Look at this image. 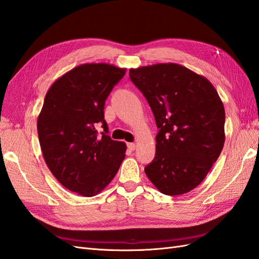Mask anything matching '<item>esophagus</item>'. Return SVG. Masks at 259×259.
Here are the masks:
<instances>
[{"label":"esophagus","instance_id":"esophagus-1","mask_svg":"<svg viewBox=\"0 0 259 259\" xmlns=\"http://www.w3.org/2000/svg\"><path fill=\"white\" fill-rule=\"evenodd\" d=\"M127 148H128V150L133 151V150H135V149H136V145L133 144V143H128L127 144Z\"/></svg>","mask_w":259,"mask_h":259}]
</instances>
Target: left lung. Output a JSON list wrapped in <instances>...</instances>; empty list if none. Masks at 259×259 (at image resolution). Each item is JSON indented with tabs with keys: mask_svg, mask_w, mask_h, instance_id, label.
<instances>
[{
	"mask_svg": "<svg viewBox=\"0 0 259 259\" xmlns=\"http://www.w3.org/2000/svg\"><path fill=\"white\" fill-rule=\"evenodd\" d=\"M156 126L155 156L145 173L160 192L179 195L199 186L225 143V108L206 77L178 64L130 69Z\"/></svg>",
	"mask_w": 259,
	"mask_h": 259,
	"instance_id": "obj_1",
	"label": "left lung"
}]
</instances>
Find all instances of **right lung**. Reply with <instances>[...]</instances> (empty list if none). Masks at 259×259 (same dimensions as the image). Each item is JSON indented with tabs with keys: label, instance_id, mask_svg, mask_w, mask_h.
<instances>
[{
	"label": "right lung",
	"instance_id": "1",
	"mask_svg": "<svg viewBox=\"0 0 259 259\" xmlns=\"http://www.w3.org/2000/svg\"><path fill=\"white\" fill-rule=\"evenodd\" d=\"M126 69L84 64L70 70L46 93L37 134L46 165L66 189L94 197L111 182L126 145L108 136L105 101ZM99 123L104 128L97 136Z\"/></svg>",
	"mask_w": 259,
	"mask_h": 259
}]
</instances>
